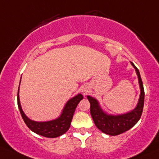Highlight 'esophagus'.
<instances>
[{
  "instance_id": "1",
  "label": "esophagus",
  "mask_w": 159,
  "mask_h": 159,
  "mask_svg": "<svg viewBox=\"0 0 159 159\" xmlns=\"http://www.w3.org/2000/svg\"><path fill=\"white\" fill-rule=\"evenodd\" d=\"M83 92H84V93H85L86 92H88V90L84 89V90H83Z\"/></svg>"
}]
</instances>
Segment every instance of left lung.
Wrapping results in <instances>:
<instances>
[{"label":"left lung","mask_w":159,"mask_h":159,"mask_svg":"<svg viewBox=\"0 0 159 159\" xmlns=\"http://www.w3.org/2000/svg\"><path fill=\"white\" fill-rule=\"evenodd\" d=\"M130 63L136 70L140 88L139 98L134 109L122 114H109L102 109L98 100L89 95L87 97L91 103L90 110L94 124L101 132L110 136H117L131 129L139 120L143 113L145 98L143 84L138 68L133 62L130 61Z\"/></svg>","instance_id":"8db88e82"}]
</instances>
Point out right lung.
I'll list each match as a JSON object with an SVG mask.
<instances>
[{
    "mask_svg": "<svg viewBox=\"0 0 159 159\" xmlns=\"http://www.w3.org/2000/svg\"><path fill=\"white\" fill-rule=\"evenodd\" d=\"M83 98L84 97L81 93H78L76 96L73 97L72 98L67 101L61 111V115L58 118L45 122L34 121L27 117V116L25 114L21 107L20 102L19 88H18L17 93V104L23 120H24L25 123L30 129L40 136L47 137V138H56L66 133L68 130L75 109L79 102L83 99Z\"/></svg>",
    "mask_w": 159,
    "mask_h": 159,
    "instance_id": "obj_1",
    "label": "right lung"
}]
</instances>
